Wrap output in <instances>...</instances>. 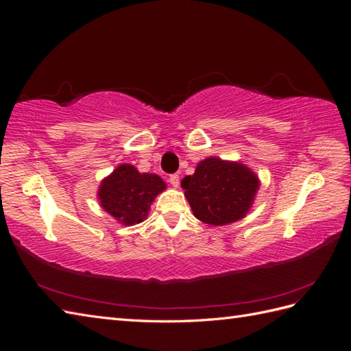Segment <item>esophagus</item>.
<instances>
[{
  "label": "esophagus",
  "mask_w": 351,
  "mask_h": 351,
  "mask_svg": "<svg viewBox=\"0 0 351 351\" xmlns=\"http://www.w3.org/2000/svg\"><path fill=\"white\" fill-rule=\"evenodd\" d=\"M168 182L171 183L173 187H178V184H180V177H178V174H171V176H169Z\"/></svg>",
  "instance_id": "esophagus-1"
}]
</instances>
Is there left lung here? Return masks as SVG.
Masks as SVG:
<instances>
[{
    "mask_svg": "<svg viewBox=\"0 0 351 351\" xmlns=\"http://www.w3.org/2000/svg\"><path fill=\"white\" fill-rule=\"evenodd\" d=\"M182 187L197 219L210 226H226L247 214L259 182L240 162L208 158L197 164L193 176L182 180Z\"/></svg>",
    "mask_w": 351,
    "mask_h": 351,
    "instance_id": "1",
    "label": "left lung"
}]
</instances>
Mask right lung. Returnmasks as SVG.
Masks as SVG:
<instances>
[{"instance_id":"add662e5","label":"right lung","mask_w":351,"mask_h":351,"mask_svg":"<svg viewBox=\"0 0 351 351\" xmlns=\"http://www.w3.org/2000/svg\"><path fill=\"white\" fill-rule=\"evenodd\" d=\"M156 174H141L133 165L123 164L101 183V206L125 226L139 224L147 215L155 196L165 189Z\"/></svg>"}]
</instances>
